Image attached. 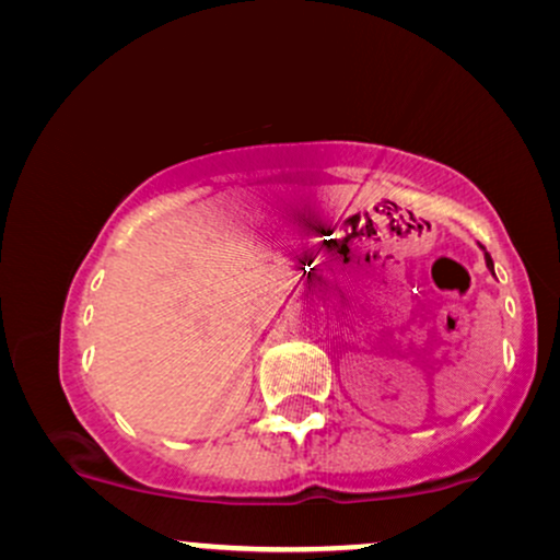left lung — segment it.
<instances>
[{
	"mask_svg": "<svg viewBox=\"0 0 560 560\" xmlns=\"http://www.w3.org/2000/svg\"><path fill=\"white\" fill-rule=\"evenodd\" d=\"M487 266H490V268H492V260H490V255H487Z\"/></svg>",
	"mask_w": 560,
	"mask_h": 560,
	"instance_id": "obj_1",
	"label": "left lung"
}]
</instances>
